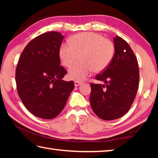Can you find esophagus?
Listing matches in <instances>:
<instances>
[{
    "label": "esophagus",
    "instance_id": "34e87169",
    "mask_svg": "<svg viewBox=\"0 0 158 158\" xmlns=\"http://www.w3.org/2000/svg\"><path fill=\"white\" fill-rule=\"evenodd\" d=\"M82 83L81 81H74V85H75V86H78V85H80Z\"/></svg>",
    "mask_w": 158,
    "mask_h": 158
}]
</instances>
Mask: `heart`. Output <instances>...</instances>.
I'll return each instance as SVG.
<instances>
[{
	"mask_svg": "<svg viewBox=\"0 0 158 158\" xmlns=\"http://www.w3.org/2000/svg\"><path fill=\"white\" fill-rule=\"evenodd\" d=\"M69 44L61 45L59 56L63 65L69 68L81 56L82 63L74 65L68 72L69 77L74 81H84L94 70H105L114 58V44L100 34L85 32L74 35Z\"/></svg>",
	"mask_w": 158,
	"mask_h": 158,
	"instance_id": "1",
	"label": "heart"
}]
</instances>
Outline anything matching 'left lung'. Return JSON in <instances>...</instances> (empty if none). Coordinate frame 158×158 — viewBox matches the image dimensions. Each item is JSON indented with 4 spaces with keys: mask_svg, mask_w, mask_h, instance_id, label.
<instances>
[{
    "mask_svg": "<svg viewBox=\"0 0 158 158\" xmlns=\"http://www.w3.org/2000/svg\"><path fill=\"white\" fill-rule=\"evenodd\" d=\"M114 44L113 59L95 78L105 84H90V106L105 121L119 118L127 113L137 95L139 81L137 58L129 44L118 36L114 38Z\"/></svg>",
    "mask_w": 158,
    "mask_h": 158,
    "instance_id": "1",
    "label": "left lung"
}]
</instances>
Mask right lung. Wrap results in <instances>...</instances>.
<instances>
[{"label": "right lung", "instance_id": "1", "mask_svg": "<svg viewBox=\"0 0 158 158\" xmlns=\"http://www.w3.org/2000/svg\"><path fill=\"white\" fill-rule=\"evenodd\" d=\"M63 38L56 31L36 37L21 53L16 69L19 96L26 108L40 118L56 117L74 89L73 81L62 79L67 74L59 56Z\"/></svg>", "mask_w": 158, "mask_h": 158}]
</instances>
